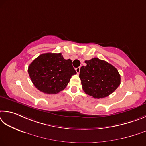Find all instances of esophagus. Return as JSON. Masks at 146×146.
<instances>
[{"instance_id":"esophagus-1","label":"esophagus","mask_w":146,"mask_h":146,"mask_svg":"<svg viewBox=\"0 0 146 146\" xmlns=\"http://www.w3.org/2000/svg\"><path fill=\"white\" fill-rule=\"evenodd\" d=\"M80 66H79V67H78V68H76V72H77V74H79L80 73Z\"/></svg>"}]
</instances>
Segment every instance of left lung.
<instances>
[{
	"label": "left lung",
	"mask_w": 146,
	"mask_h": 146,
	"mask_svg": "<svg viewBox=\"0 0 146 146\" xmlns=\"http://www.w3.org/2000/svg\"><path fill=\"white\" fill-rule=\"evenodd\" d=\"M80 68V78L83 91L96 99L108 96L121 84V76L110 63L94 58L85 61Z\"/></svg>",
	"instance_id": "8db88e82"
}]
</instances>
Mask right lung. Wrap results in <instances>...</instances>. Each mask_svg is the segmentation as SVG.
Listing matches in <instances>:
<instances>
[{"label": "right lung", "instance_id": "obj_1", "mask_svg": "<svg viewBox=\"0 0 146 146\" xmlns=\"http://www.w3.org/2000/svg\"><path fill=\"white\" fill-rule=\"evenodd\" d=\"M28 73L38 90L45 94H55L65 88L76 72L72 61L65 60L61 53H45L32 61Z\"/></svg>", "mask_w": 146, "mask_h": 146}]
</instances>
